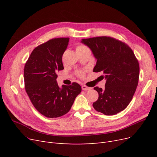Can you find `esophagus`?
Instances as JSON below:
<instances>
[{
  "label": "esophagus",
  "mask_w": 157,
  "mask_h": 157,
  "mask_svg": "<svg viewBox=\"0 0 157 157\" xmlns=\"http://www.w3.org/2000/svg\"><path fill=\"white\" fill-rule=\"evenodd\" d=\"M82 90H85V91H87V90H91L92 88L88 87V86H85V85H82Z\"/></svg>",
  "instance_id": "34e87169"
}]
</instances>
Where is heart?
I'll return each mask as SVG.
<instances>
[{"mask_svg":"<svg viewBox=\"0 0 157 157\" xmlns=\"http://www.w3.org/2000/svg\"><path fill=\"white\" fill-rule=\"evenodd\" d=\"M85 48H87L86 46H82V45H78L77 47V48H76V50H83V49H85ZM79 75H80V76H82V73L80 72L79 73Z\"/></svg>","mask_w":157,"mask_h":157,"instance_id":"b5f03b06","label":"heart"}]
</instances>
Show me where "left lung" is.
I'll return each mask as SVG.
<instances>
[{
    "mask_svg": "<svg viewBox=\"0 0 157 157\" xmlns=\"http://www.w3.org/2000/svg\"><path fill=\"white\" fill-rule=\"evenodd\" d=\"M82 44L92 50L96 65L94 72H101L106 80L105 89L94 88L99 98L93 107L105 115L124 110L131 101L137 86L140 75L138 61L126 44L109 36L83 39Z\"/></svg>",
    "mask_w": 157,
    "mask_h": 157,
    "instance_id": "left-lung-1",
    "label": "left lung"
}]
</instances>
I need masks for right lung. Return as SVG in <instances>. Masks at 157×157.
I'll use <instances>...</instances> for the list:
<instances>
[{"label":"right lung","instance_id":"1","mask_svg":"<svg viewBox=\"0 0 157 157\" xmlns=\"http://www.w3.org/2000/svg\"><path fill=\"white\" fill-rule=\"evenodd\" d=\"M69 38H56L33 50L24 68L25 88L33 106L42 115L57 118L67 113L81 86L57 82L58 71L64 69L62 56L67 48Z\"/></svg>","mask_w":157,"mask_h":157}]
</instances>
